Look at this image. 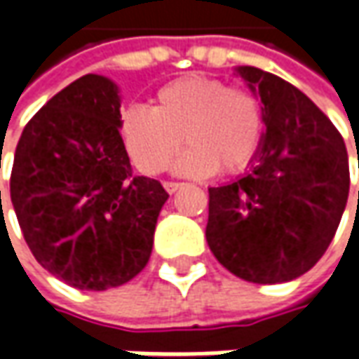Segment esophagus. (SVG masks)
Instances as JSON below:
<instances>
[{
    "mask_svg": "<svg viewBox=\"0 0 359 359\" xmlns=\"http://www.w3.org/2000/svg\"><path fill=\"white\" fill-rule=\"evenodd\" d=\"M163 187H165L168 194H175V191L182 187V184H180V182H163Z\"/></svg>",
    "mask_w": 359,
    "mask_h": 359,
    "instance_id": "1",
    "label": "esophagus"
}]
</instances>
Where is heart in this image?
Masks as SVG:
<instances>
[{
  "instance_id": "obj_1",
  "label": "heart",
  "mask_w": 359,
  "mask_h": 359,
  "mask_svg": "<svg viewBox=\"0 0 359 359\" xmlns=\"http://www.w3.org/2000/svg\"><path fill=\"white\" fill-rule=\"evenodd\" d=\"M266 111L252 88L229 86L217 77L189 76L165 83L151 109L121 111L119 133L128 154L144 173L163 172L182 137L189 147L175 170L186 175H233L248 170L259 154Z\"/></svg>"
}]
</instances>
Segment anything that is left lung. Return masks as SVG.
I'll use <instances>...</instances> for the list:
<instances>
[{
    "instance_id": "obj_1",
    "label": "left lung",
    "mask_w": 359,
    "mask_h": 359,
    "mask_svg": "<svg viewBox=\"0 0 359 359\" xmlns=\"http://www.w3.org/2000/svg\"><path fill=\"white\" fill-rule=\"evenodd\" d=\"M266 111L252 170L210 187L205 240L215 259L245 282L283 283L325 254L350 194L341 133L306 93L252 65L238 67Z\"/></svg>"
}]
</instances>
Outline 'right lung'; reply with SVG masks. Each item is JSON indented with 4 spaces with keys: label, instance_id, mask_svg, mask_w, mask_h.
Wrapping results in <instances>:
<instances>
[{
    "label": "right lung",
    "instance_id": "add662e5",
    "mask_svg": "<svg viewBox=\"0 0 359 359\" xmlns=\"http://www.w3.org/2000/svg\"><path fill=\"white\" fill-rule=\"evenodd\" d=\"M119 119L116 83L88 74L27 121L15 147L9 196L25 243L77 290L133 280L170 198L158 180L131 173Z\"/></svg>",
    "mask_w": 359,
    "mask_h": 359
}]
</instances>
